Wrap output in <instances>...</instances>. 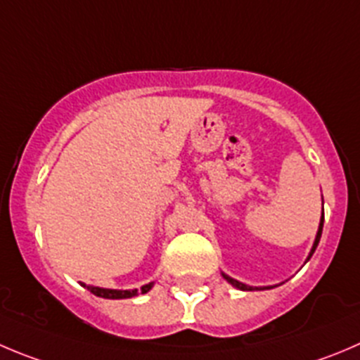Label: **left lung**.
Instances as JSON below:
<instances>
[{
  "mask_svg": "<svg viewBox=\"0 0 360 360\" xmlns=\"http://www.w3.org/2000/svg\"><path fill=\"white\" fill-rule=\"evenodd\" d=\"M321 229H323V214H321L320 226H318L316 238H314V244H313V248H311V252H309V256H307V259H309L311 256H313V252L316 251V245H318V242H320V237H321ZM222 276H224V279L228 281L229 285L235 286V288H238V290H244V292H252V290H269V288H272V286H263V288H262V286H248V285H244V283H240V281L233 279V277L226 276V274H222Z\"/></svg>",
  "mask_w": 360,
  "mask_h": 360,
  "instance_id": "1",
  "label": "left lung"
}]
</instances>
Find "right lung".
I'll return each mask as SVG.
<instances>
[{
  "instance_id": "obj_1",
  "label": "right lung",
  "mask_w": 360,
  "mask_h": 360,
  "mask_svg": "<svg viewBox=\"0 0 360 360\" xmlns=\"http://www.w3.org/2000/svg\"><path fill=\"white\" fill-rule=\"evenodd\" d=\"M84 288L90 290L94 295L102 297V299H131V297L138 295V290H109V288H98V286H86L83 285ZM153 286V283H148V285L141 286V293L150 292Z\"/></svg>"
}]
</instances>
